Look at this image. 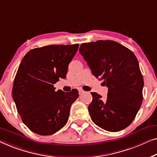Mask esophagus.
Wrapping results in <instances>:
<instances>
[{
  "mask_svg": "<svg viewBox=\"0 0 157 157\" xmlns=\"http://www.w3.org/2000/svg\"><path fill=\"white\" fill-rule=\"evenodd\" d=\"M84 93V90H82V89H79V94H83Z\"/></svg>",
  "mask_w": 157,
  "mask_h": 157,
  "instance_id": "esophagus-1",
  "label": "esophagus"
}]
</instances>
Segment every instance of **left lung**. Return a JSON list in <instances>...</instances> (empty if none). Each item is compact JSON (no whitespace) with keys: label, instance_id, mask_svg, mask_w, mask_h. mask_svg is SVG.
Segmentation results:
<instances>
[{"label":"left lung","instance_id":"left-lung-1","mask_svg":"<svg viewBox=\"0 0 157 157\" xmlns=\"http://www.w3.org/2000/svg\"><path fill=\"white\" fill-rule=\"evenodd\" d=\"M79 52L97 78L108 87L107 98L91 92L88 107L95 124L109 132H119L132 122L143 100L144 79L135 55L113 40L82 43Z\"/></svg>","mask_w":157,"mask_h":157}]
</instances>
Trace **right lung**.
Listing matches in <instances>:
<instances>
[{
	"instance_id": "1",
	"label": "right lung",
	"mask_w": 157,
	"mask_h": 157,
	"mask_svg": "<svg viewBox=\"0 0 157 157\" xmlns=\"http://www.w3.org/2000/svg\"><path fill=\"white\" fill-rule=\"evenodd\" d=\"M79 44L35 48L22 59L14 79L13 98L23 123L40 135L55 134L66 124L78 90L70 92L54 84L65 79Z\"/></svg>"
}]
</instances>
